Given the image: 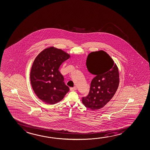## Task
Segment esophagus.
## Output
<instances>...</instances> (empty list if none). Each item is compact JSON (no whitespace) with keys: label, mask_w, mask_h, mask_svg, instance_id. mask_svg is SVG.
I'll return each instance as SVG.
<instances>
[{"label":"esophagus","mask_w":150,"mask_h":150,"mask_svg":"<svg viewBox=\"0 0 150 150\" xmlns=\"http://www.w3.org/2000/svg\"><path fill=\"white\" fill-rule=\"evenodd\" d=\"M76 86H74V87H71V88H70V91H76Z\"/></svg>","instance_id":"34e87169"}]
</instances>
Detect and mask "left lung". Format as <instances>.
Returning <instances> with one entry per match:
<instances>
[{
    "instance_id": "1",
    "label": "left lung",
    "mask_w": 150,
    "mask_h": 150,
    "mask_svg": "<svg viewBox=\"0 0 150 150\" xmlns=\"http://www.w3.org/2000/svg\"><path fill=\"white\" fill-rule=\"evenodd\" d=\"M87 70L95 76L92 80L90 92L82 98V103L92 110L103 107L112 98L119 87L118 67L105 52H92L88 55Z\"/></svg>"
}]
</instances>
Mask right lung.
Masks as SVG:
<instances>
[{
	"instance_id": "obj_1",
	"label": "right lung",
	"mask_w": 150,
	"mask_h": 150,
	"mask_svg": "<svg viewBox=\"0 0 150 150\" xmlns=\"http://www.w3.org/2000/svg\"><path fill=\"white\" fill-rule=\"evenodd\" d=\"M70 57L62 50L51 47L41 52L34 60L30 74L31 86L38 98L47 104L59 102L69 91L58 69Z\"/></svg>"
}]
</instances>
